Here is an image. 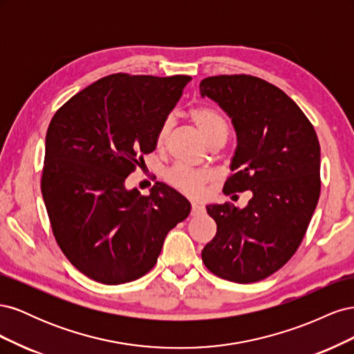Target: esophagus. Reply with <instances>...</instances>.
<instances>
[{
  "label": "esophagus",
  "mask_w": 354,
  "mask_h": 354,
  "mask_svg": "<svg viewBox=\"0 0 354 354\" xmlns=\"http://www.w3.org/2000/svg\"><path fill=\"white\" fill-rule=\"evenodd\" d=\"M192 216L194 217H199L202 214H205V207L202 205L201 202H192Z\"/></svg>",
  "instance_id": "obj_1"
}]
</instances>
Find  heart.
<instances>
[{
  "label": "heart",
  "instance_id": "b5f03b06",
  "mask_svg": "<svg viewBox=\"0 0 354 354\" xmlns=\"http://www.w3.org/2000/svg\"><path fill=\"white\" fill-rule=\"evenodd\" d=\"M190 120L194 121L203 138L212 146L216 143H224L229 136V121L218 109L211 106H198L190 112ZM173 127V120H167L160 125L158 131V146H162L167 142V137ZM212 173L205 168H192L187 165L177 164L169 168L165 174L168 183L177 190L183 192L189 196H196L201 194L203 185L211 180Z\"/></svg>",
  "mask_w": 354,
  "mask_h": 354
}]
</instances>
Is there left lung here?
I'll return each instance as SVG.
<instances>
[{"mask_svg": "<svg viewBox=\"0 0 354 354\" xmlns=\"http://www.w3.org/2000/svg\"><path fill=\"white\" fill-rule=\"evenodd\" d=\"M232 118L238 146L223 192L251 190L248 205H208L217 233L202 250L226 281L259 282L285 266L307 232L320 195V146L298 104L251 75L208 77L199 85Z\"/></svg>", "mask_w": 354, "mask_h": 354, "instance_id": "obj_1", "label": "left lung"}]
</instances>
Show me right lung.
Returning a JSON list of instances; mask_svg holds the SVG:
<instances>
[{"instance_id":"add662e5","label":"right lung","mask_w":354,"mask_h":354,"mask_svg":"<svg viewBox=\"0 0 354 354\" xmlns=\"http://www.w3.org/2000/svg\"><path fill=\"white\" fill-rule=\"evenodd\" d=\"M187 75L113 73L55 113L46 136L41 192L56 242L90 279L120 285L155 266L189 201L159 183L151 195L125 178L156 147L158 131L183 94Z\"/></svg>"}]
</instances>
